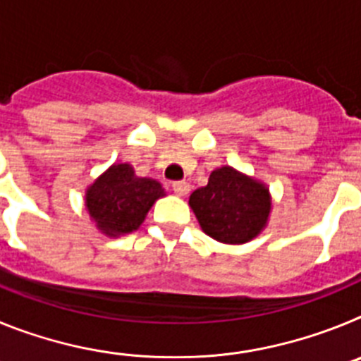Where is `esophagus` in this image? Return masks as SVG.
I'll list each match as a JSON object with an SVG mask.
<instances>
[{
  "label": "esophagus",
  "mask_w": 361,
  "mask_h": 361,
  "mask_svg": "<svg viewBox=\"0 0 361 361\" xmlns=\"http://www.w3.org/2000/svg\"><path fill=\"white\" fill-rule=\"evenodd\" d=\"M171 188H173V191L177 193L178 197H186L188 193H190V190H191L190 183H186V180H180V183H173V184H171Z\"/></svg>",
  "instance_id": "1"
}]
</instances>
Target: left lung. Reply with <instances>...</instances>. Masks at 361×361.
I'll use <instances>...</instances> for the list:
<instances>
[{
	"label": "left lung",
	"mask_w": 361,
	"mask_h": 361,
	"mask_svg": "<svg viewBox=\"0 0 361 361\" xmlns=\"http://www.w3.org/2000/svg\"><path fill=\"white\" fill-rule=\"evenodd\" d=\"M190 206L208 237L222 244L240 245L266 229L271 193L262 180L222 166L212 171L206 186L191 193Z\"/></svg>",
	"instance_id": "8db88e82"
}]
</instances>
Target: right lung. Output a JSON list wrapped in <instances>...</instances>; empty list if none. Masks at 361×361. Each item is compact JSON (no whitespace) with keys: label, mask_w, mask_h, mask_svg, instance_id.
<instances>
[{"label":"right lung","mask_w":361,"mask_h":361,"mask_svg":"<svg viewBox=\"0 0 361 361\" xmlns=\"http://www.w3.org/2000/svg\"><path fill=\"white\" fill-rule=\"evenodd\" d=\"M166 197L155 178L139 177L128 162H116L85 191V208L99 231L121 237L137 231L152 206Z\"/></svg>","instance_id":"add662e5"}]
</instances>
